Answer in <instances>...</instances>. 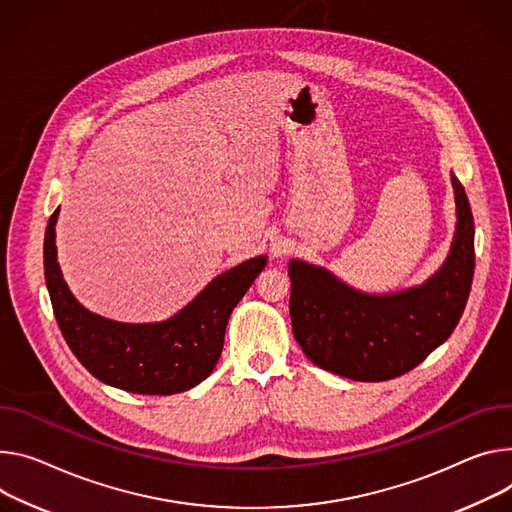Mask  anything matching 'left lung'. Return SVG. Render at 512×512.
I'll use <instances>...</instances> for the list:
<instances>
[{
    "label": "left lung",
    "mask_w": 512,
    "mask_h": 512,
    "mask_svg": "<svg viewBox=\"0 0 512 512\" xmlns=\"http://www.w3.org/2000/svg\"><path fill=\"white\" fill-rule=\"evenodd\" d=\"M457 230L443 267L421 288L369 296L327 269L290 263V316L306 357L357 382L398 378L449 339L474 280V216L461 181L451 175Z\"/></svg>",
    "instance_id": "1"
}]
</instances>
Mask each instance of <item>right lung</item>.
Wrapping results in <instances>:
<instances>
[{"label": "right lung", "mask_w": 512, "mask_h": 512, "mask_svg": "<svg viewBox=\"0 0 512 512\" xmlns=\"http://www.w3.org/2000/svg\"><path fill=\"white\" fill-rule=\"evenodd\" d=\"M59 208L44 235V280L59 329L81 365L100 382L132 394L169 396L198 386L222 353L228 316L265 267L249 259L218 275L165 322L122 324L87 312L61 277L55 247Z\"/></svg>", "instance_id": "obj_1"}]
</instances>
